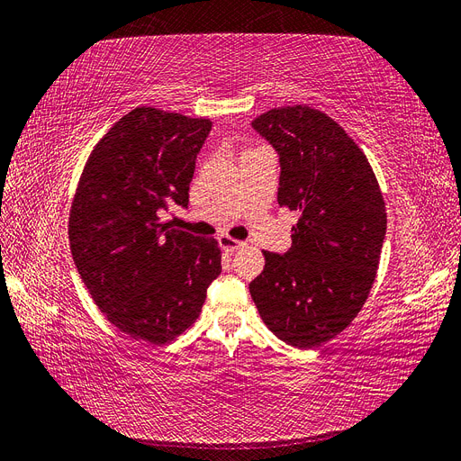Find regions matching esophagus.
I'll list each match as a JSON object with an SVG mask.
<instances>
[{
  "instance_id": "obj_1",
  "label": "esophagus",
  "mask_w": 461,
  "mask_h": 461,
  "mask_svg": "<svg viewBox=\"0 0 461 461\" xmlns=\"http://www.w3.org/2000/svg\"><path fill=\"white\" fill-rule=\"evenodd\" d=\"M219 246H221L222 249H225V252L232 254V252H236V249L244 248L246 242L236 240V239H232V236H229V234H221V236H219Z\"/></svg>"
}]
</instances>
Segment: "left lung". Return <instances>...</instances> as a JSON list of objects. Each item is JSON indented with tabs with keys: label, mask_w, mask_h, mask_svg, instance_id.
Listing matches in <instances>:
<instances>
[{
	"label": "left lung",
	"mask_w": 461,
	"mask_h": 461,
	"mask_svg": "<svg viewBox=\"0 0 461 461\" xmlns=\"http://www.w3.org/2000/svg\"><path fill=\"white\" fill-rule=\"evenodd\" d=\"M252 124L281 156L278 205L300 219L285 256L263 252L249 294L278 339L315 348L367 302L386 234L383 192L366 153L323 111L275 107Z\"/></svg>",
	"instance_id": "1"
}]
</instances>
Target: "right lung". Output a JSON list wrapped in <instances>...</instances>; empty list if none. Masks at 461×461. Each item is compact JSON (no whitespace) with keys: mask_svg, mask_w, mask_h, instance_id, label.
I'll return each instance as SVG.
<instances>
[{"mask_svg":"<svg viewBox=\"0 0 461 461\" xmlns=\"http://www.w3.org/2000/svg\"><path fill=\"white\" fill-rule=\"evenodd\" d=\"M212 121L134 107L97 142L68 212L82 283L111 325L161 346L198 319L221 273L215 239L171 229L163 213L188 205L196 156Z\"/></svg>","mask_w":461,"mask_h":461,"instance_id":"obj_1","label":"right lung"}]
</instances>
